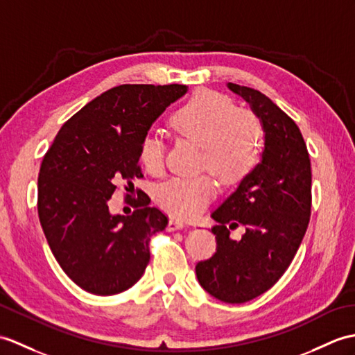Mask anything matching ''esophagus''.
<instances>
[{
  "instance_id": "34e87169",
  "label": "esophagus",
  "mask_w": 355,
  "mask_h": 355,
  "mask_svg": "<svg viewBox=\"0 0 355 355\" xmlns=\"http://www.w3.org/2000/svg\"><path fill=\"white\" fill-rule=\"evenodd\" d=\"M183 227H184L183 222L177 219H169L168 222V232H177V230H181Z\"/></svg>"
}]
</instances>
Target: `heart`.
Wrapping results in <instances>:
<instances>
[{
	"label": "heart",
	"mask_w": 355,
	"mask_h": 355,
	"mask_svg": "<svg viewBox=\"0 0 355 355\" xmlns=\"http://www.w3.org/2000/svg\"><path fill=\"white\" fill-rule=\"evenodd\" d=\"M171 130L178 137L201 146V166L211 171L225 186H237L257 168L263 130L254 113L237 109L232 96L215 90H198L174 112ZM163 144L151 135L139 145V160L148 172L163 166ZM216 186L207 174L193 178H171L155 191L160 207L175 218L200 215L215 196Z\"/></svg>",
	"instance_id": "1"
}]
</instances>
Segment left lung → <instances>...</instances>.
<instances>
[{
  "label": "left lung",
  "mask_w": 355,
  "mask_h": 355,
  "mask_svg": "<svg viewBox=\"0 0 355 355\" xmlns=\"http://www.w3.org/2000/svg\"><path fill=\"white\" fill-rule=\"evenodd\" d=\"M228 87L261 119L265 150L252 174L211 218L216 252L198 261V282L211 296L242 304L269 291L292 263L311 215V164L295 121L266 95L246 86ZM245 228L241 241L229 232Z\"/></svg>",
  "instance_id": "obj_1"
}]
</instances>
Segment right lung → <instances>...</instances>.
<instances>
[{
	"label": "right lung",
	"instance_id": "obj_1",
	"mask_svg": "<svg viewBox=\"0 0 355 355\" xmlns=\"http://www.w3.org/2000/svg\"><path fill=\"white\" fill-rule=\"evenodd\" d=\"M186 90L184 85L112 87L66 121L44 155L40 225L64 274L86 292L121 293L145 272L151 237L166 228L168 216L150 207L146 193H137L130 216L112 215L109 200L119 181L128 192L131 180L144 177L140 140Z\"/></svg>",
	"mask_w": 355,
	"mask_h": 355
}]
</instances>
